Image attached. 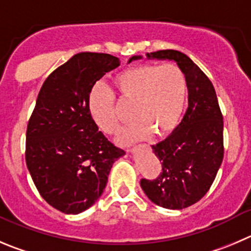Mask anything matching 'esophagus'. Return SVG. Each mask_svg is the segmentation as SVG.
<instances>
[{
	"label": "esophagus",
	"mask_w": 251,
	"mask_h": 251,
	"mask_svg": "<svg viewBox=\"0 0 251 251\" xmlns=\"http://www.w3.org/2000/svg\"><path fill=\"white\" fill-rule=\"evenodd\" d=\"M133 151H134V150H132V152H133Z\"/></svg>",
	"instance_id": "1"
}]
</instances>
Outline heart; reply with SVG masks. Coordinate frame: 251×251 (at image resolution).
I'll return each mask as SVG.
<instances>
[{"instance_id": "1", "label": "heart", "mask_w": 251, "mask_h": 251, "mask_svg": "<svg viewBox=\"0 0 251 251\" xmlns=\"http://www.w3.org/2000/svg\"><path fill=\"white\" fill-rule=\"evenodd\" d=\"M113 83L122 101L133 103V123L118 137L122 145H130L154 134L164 137L173 132L183 112L186 78L175 64H140L117 74ZM88 112L97 127L106 134L119 130L116 101L109 88L97 83L88 95Z\"/></svg>"}]
</instances>
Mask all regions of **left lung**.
I'll return each instance as SVG.
<instances>
[{
  "mask_svg": "<svg viewBox=\"0 0 251 251\" xmlns=\"http://www.w3.org/2000/svg\"><path fill=\"white\" fill-rule=\"evenodd\" d=\"M143 59L134 55L128 60ZM148 60L175 61L182 70L188 90V107L174 132L151 145L163 170L155 180L142 178L140 186L156 206L182 209L203 197L216 178L223 160V117L216 91L204 75L183 52L168 49L148 52Z\"/></svg>",
  "mask_w": 251,
  "mask_h": 251,
  "instance_id": "8db88e82",
  "label": "left lung"
}]
</instances>
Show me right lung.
<instances>
[{
    "mask_svg": "<svg viewBox=\"0 0 251 251\" xmlns=\"http://www.w3.org/2000/svg\"><path fill=\"white\" fill-rule=\"evenodd\" d=\"M119 66L109 54H75L43 83L29 119L25 163L40 196L65 214L88 209L126 151L114 147L88 112L96 81Z\"/></svg>",
    "mask_w": 251,
    "mask_h": 251,
    "instance_id": "add662e5",
    "label": "right lung"
}]
</instances>
